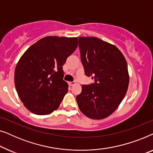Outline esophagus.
Returning <instances> with one entry per match:
<instances>
[{"label":"esophagus","mask_w":153,"mask_h":153,"mask_svg":"<svg viewBox=\"0 0 153 153\" xmlns=\"http://www.w3.org/2000/svg\"><path fill=\"white\" fill-rule=\"evenodd\" d=\"M68 83H69V85H70V86H72V85H74L76 83L74 82V81H70V82H69Z\"/></svg>","instance_id":"esophagus-1"}]
</instances>
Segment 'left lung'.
<instances>
[{
  "instance_id": "obj_1",
  "label": "left lung",
  "mask_w": 153,
  "mask_h": 153,
  "mask_svg": "<svg viewBox=\"0 0 153 153\" xmlns=\"http://www.w3.org/2000/svg\"><path fill=\"white\" fill-rule=\"evenodd\" d=\"M79 47L85 74L95 83L82 85L77 104L85 116L101 120L113 114L126 95L129 80L126 60L116 46L97 37H79Z\"/></svg>"
}]
</instances>
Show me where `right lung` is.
Here are the masks:
<instances>
[{"label": "right lung", "instance_id": "right-lung-1", "mask_svg": "<svg viewBox=\"0 0 153 153\" xmlns=\"http://www.w3.org/2000/svg\"><path fill=\"white\" fill-rule=\"evenodd\" d=\"M77 46V37L47 36L20 58L14 83L19 97L33 114L48 115L59 107L68 91L62 66Z\"/></svg>", "mask_w": 153, "mask_h": 153}]
</instances>
